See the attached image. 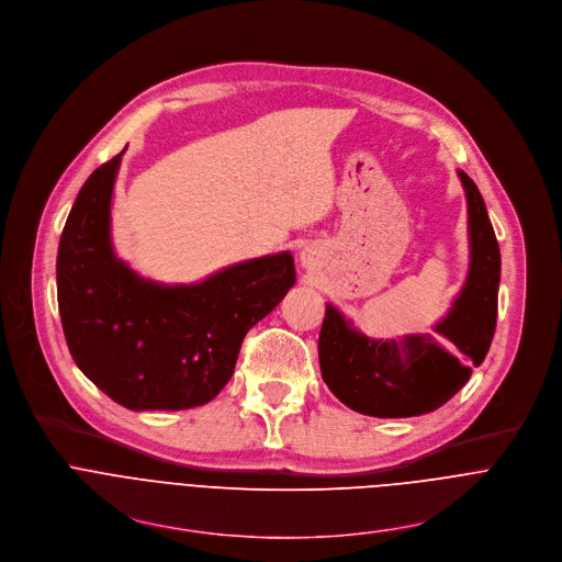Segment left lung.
<instances>
[{
    "label": "left lung",
    "instance_id": "obj_1",
    "mask_svg": "<svg viewBox=\"0 0 562 562\" xmlns=\"http://www.w3.org/2000/svg\"><path fill=\"white\" fill-rule=\"evenodd\" d=\"M467 196L469 270L449 313L432 326L442 337L404 341L368 337L333 303L319 335L322 375L333 395L370 417H415L438 411L488 352L501 288V247L475 182L458 169Z\"/></svg>",
    "mask_w": 562,
    "mask_h": 562
}]
</instances>
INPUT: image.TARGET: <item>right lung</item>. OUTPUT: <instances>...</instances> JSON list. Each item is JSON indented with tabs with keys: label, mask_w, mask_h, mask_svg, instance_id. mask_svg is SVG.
Returning <instances> with one entry per match:
<instances>
[{
	"label": "right lung",
	"mask_w": 562,
	"mask_h": 562,
	"mask_svg": "<svg viewBox=\"0 0 562 562\" xmlns=\"http://www.w3.org/2000/svg\"><path fill=\"white\" fill-rule=\"evenodd\" d=\"M127 149V147H124ZM124 149L98 167L57 247V305L74 361L130 411H184L229 382L243 337L296 281L290 252L227 266L199 283H160L115 255L113 187Z\"/></svg>",
	"instance_id": "obj_1"
}]
</instances>
